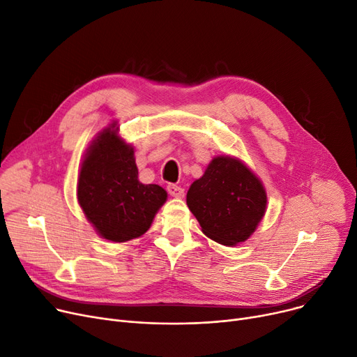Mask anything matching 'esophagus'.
Listing matches in <instances>:
<instances>
[{
	"label": "esophagus",
	"instance_id": "1",
	"mask_svg": "<svg viewBox=\"0 0 357 357\" xmlns=\"http://www.w3.org/2000/svg\"><path fill=\"white\" fill-rule=\"evenodd\" d=\"M166 190H167V194H169V195L175 197V198H182V197H183V192H185L182 186L175 185V183H169V185L166 186Z\"/></svg>",
	"mask_w": 357,
	"mask_h": 357
}]
</instances>
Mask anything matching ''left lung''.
Returning <instances> with one entry per match:
<instances>
[{
	"label": "left lung",
	"instance_id": "8db88e82",
	"mask_svg": "<svg viewBox=\"0 0 357 357\" xmlns=\"http://www.w3.org/2000/svg\"><path fill=\"white\" fill-rule=\"evenodd\" d=\"M202 233L220 245L245 241L266 211L264 185L240 160L214 158L186 194Z\"/></svg>",
	"mask_w": 357,
	"mask_h": 357
}]
</instances>
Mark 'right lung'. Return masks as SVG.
Listing matches in <instances>:
<instances>
[{
  "mask_svg": "<svg viewBox=\"0 0 357 357\" xmlns=\"http://www.w3.org/2000/svg\"><path fill=\"white\" fill-rule=\"evenodd\" d=\"M133 147L107 128L86 153L78 178V201L100 236L123 243L146 233L166 201L159 185L139 181Z\"/></svg>",
  "mask_w": 357,
  "mask_h": 357,
  "instance_id": "add662e5",
  "label": "right lung"
}]
</instances>
